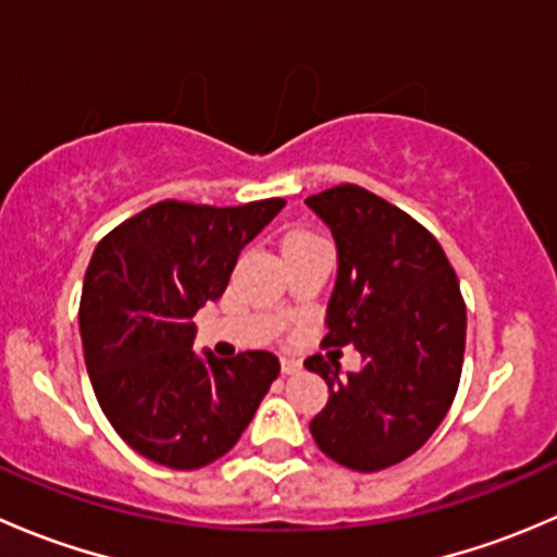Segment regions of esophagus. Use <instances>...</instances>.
I'll return each instance as SVG.
<instances>
[{"mask_svg": "<svg viewBox=\"0 0 557 557\" xmlns=\"http://www.w3.org/2000/svg\"><path fill=\"white\" fill-rule=\"evenodd\" d=\"M301 363L294 361V358H283V374H299Z\"/></svg>", "mask_w": 557, "mask_h": 557, "instance_id": "1", "label": "esophagus"}]
</instances>
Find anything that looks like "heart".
I'll return each instance as SVG.
<instances>
[{
  "label": "heart",
  "mask_w": 557,
  "mask_h": 557,
  "mask_svg": "<svg viewBox=\"0 0 557 557\" xmlns=\"http://www.w3.org/2000/svg\"><path fill=\"white\" fill-rule=\"evenodd\" d=\"M299 239H310V237H307V234H290V237L285 239V245H290V243H299Z\"/></svg>",
  "instance_id": "b5f03b06"
}]
</instances>
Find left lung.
<instances>
[{
	"label": "left lung",
	"mask_w": 557,
	"mask_h": 557,
	"mask_svg": "<svg viewBox=\"0 0 557 557\" xmlns=\"http://www.w3.org/2000/svg\"><path fill=\"white\" fill-rule=\"evenodd\" d=\"M307 207L336 245L323 345H352L363 361L342 377L336 361L307 358L329 385L310 431L347 469H387L429 442L458 391L466 347L458 277L418 221L367 188L336 185Z\"/></svg>",
	"instance_id": "8db88e82"
}]
</instances>
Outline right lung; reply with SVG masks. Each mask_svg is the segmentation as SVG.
<instances>
[{
	"label": "right lung",
	"mask_w": 557,
	"mask_h": 557,
	"mask_svg": "<svg viewBox=\"0 0 557 557\" xmlns=\"http://www.w3.org/2000/svg\"><path fill=\"white\" fill-rule=\"evenodd\" d=\"M285 199L243 207L161 201L94 250L81 299L88 377L132 450L170 469H201L239 442L269 385L274 352L215 358L194 350L190 323L221 299L247 243Z\"/></svg>",
	"instance_id": "right-lung-1"
}]
</instances>
